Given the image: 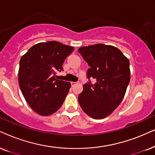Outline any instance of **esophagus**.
Listing matches in <instances>:
<instances>
[{
    "label": "esophagus",
    "instance_id": "34e87169",
    "mask_svg": "<svg viewBox=\"0 0 155 155\" xmlns=\"http://www.w3.org/2000/svg\"><path fill=\"white\" fill-rule=\"evenodd\" d=\"M79 84V82H74V81L71 82V84L72 87H74V86H75V85H76V84Z\"/></svg>",
    "mask_w": 155,
    "mask_h": 155
}]
</instances>
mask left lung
I'll use <instances>...</instances> for the list:
<instances>
[{
  "label": "left lung",
  "instance_id": "left-lung-1",
  "mask_svg": "<svg viewBox=\"0 0 155 155\" xmlns=\"http://www.w3.org/2000/svg\"><path fill=\"white\" fill-rule=\"evenodd\" d=\"M78 51L89 64L87 78L78 100L83 111L94 119H104L120 104L130 81V61L110 45L98 44L81 47Z\"/></svg>",
  "mask_w": 155,
  "mask_h": 155
}]
</instances>
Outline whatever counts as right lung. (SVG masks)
<instances>
[{"label":"right lung","instance_id":"obj_1","mask_svg":"<svg viewBox=\"0 0 155 155\" xmlns=\"http://www.w3.org/2000/svg\"><path fill=\"white\" fill-rule=\"evenodd\" d=\"M74 48L58 41L38 43L21 57L18 84L31 108L41 116L56 112L63 104L70 82L56 79L64 60Z\"/></svg>","mask_w":155,"mask_h":155}]
</instances>
